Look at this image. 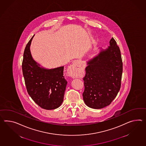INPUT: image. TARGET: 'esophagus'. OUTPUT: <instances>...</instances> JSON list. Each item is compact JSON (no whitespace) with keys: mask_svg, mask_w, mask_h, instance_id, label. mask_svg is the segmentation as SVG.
Returning <instances> with one entry per match:
<instances>
[{"mask_svg":"<svg viewBox=\"0 0 146 146\" xmlns=\"http://www.w3.org/2000/svg\"><path fill=\"white\" fill-rule=\"evenodd\" d=\"M79 70L78 62H75L73 64L71 65L68 69V75L72 78H74Z\"/></svg>","mask_w":146,"mask_h":146,"instance_id":"1","label":"esophagus"}]
</instances>
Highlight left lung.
I'll return each instance as SVG.
<instances>
[{
    "mask_svg": "<svg viewBox=\"0 0 146 146\" xmlns=\"http://www.w3.org/2000/svg\"><path fill=\"white\" fill-rule=\"evenodd\" d=\"M110 46L87 61L83 78V100L87 106L95 109L110 105L121 87L122 61L117 42L112 38Z\"/></svg>",
    "mask_w": 146,
    "mask_h": 146,
    "instance_id": "8db88e82",
    "label": "left lung"
}]
</instances>
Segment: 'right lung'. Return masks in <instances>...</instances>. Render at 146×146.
I'll use <instances>...</instances> for the list:
<instances>
[{
    "label": "right lung",
    "instance_id": "right-lung-1",
    "mask_svg": "<svg viewBox=\"0 0 146 146\" xmlns=\"http://www.w3.org/2000/svg\"><path fill=\"white\" fill-rule=\"evenodd\" d=\"M34 35L24 53L22 70L25 85L29 95L39 107L46 110L55 109L63 101L68 83L63 76L64 66L48 69L33 59L30 46Z\"/></svg>",
    "mask_w": 146,
    "mask_h": 146
}]
</instances>
